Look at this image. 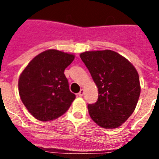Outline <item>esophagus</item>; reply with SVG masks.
Returning <instances> with one entry per match:
<instances>
[{
	"mask_svg": "<svg viewBox=\"0 0 159 159\" xmlns=\"http://www.w3.org/2000/svg\"><path fill=\"white\" fill-rule=\"evenodd\" d=\"M83 95H84V90L81 89V91L78 92V96H79V97H82Z\"/></svg>",
	"mask_w": 159,
	"mask_h": 159,
	"instance_id": "1",
	"label": "esophagus"
}]
</instances>
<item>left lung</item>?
I'll list each match as a JSON object with an SVG mask.
<instances>
[{
	"label": "left lung",
	"instance_id": "left-lung-1",
	"mask_svg": "<svg viewBox=\"0 0 159 159\" xmlns=\"http://www.w3.org/2000/svg\"><path fill=\"white\" fill-rule=\"evenodd\" d=\"M98 88V100L87 106L92 120L104 129L122 125L132 115L140 95L139 73L128 59L115 51L80 54Z\"/></svg>",
	"mask_w": 159,
	"mask_h": 159
}]
</instances>
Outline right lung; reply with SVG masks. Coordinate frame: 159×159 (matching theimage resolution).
I'll return each instance as SVG.
<instances>
[{
    "instance_id": "obj_1",
    "label": "right lung",
    "mask_w": 159,
    "mask_h": 159,
    "mask_svg": "<svg viewBox=\"0 0 159 159\" xmlns=\"http://www.w3.org/2000/svg\"><path fill=\"white\" fill-rule=\"evenodd\" d=\"M74 57L72 53L48 49L34 57L21 72L19 94L35 119L53 120L69 109L76 96L70 92L64 70Z\"/></svg>"
}]
</instances>
